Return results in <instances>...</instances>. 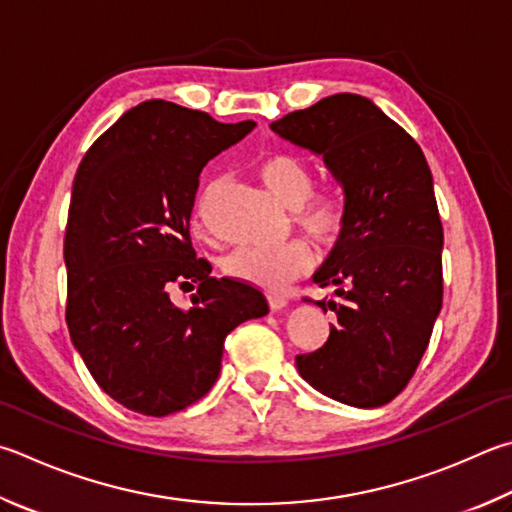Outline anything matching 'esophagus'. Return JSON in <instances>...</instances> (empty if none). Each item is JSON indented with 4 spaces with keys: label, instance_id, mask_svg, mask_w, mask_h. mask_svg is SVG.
<instances>
[{
    "label": "esophagus",
    "instance_id": "34e87169",
    "mask_svg": "<svg viewBox=\"0 0 512 512\" xmlns=\"http://www.w3.org/2000/svg\"><path fill=\"white\" fill-rule=\"evenodd\" d=\"M266 300H268V306H271V311H282L284 306L288 304L286 297L280 295V293H268Z\"/></svg>",
    "mask_w": 512,
    "mask_h": 512
}]
</instances>
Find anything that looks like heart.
Masks as SVG:
<instances>
[{"mask_svg": "<svg viewBox=\"0 0 512 512\" xmlns=\"http://www.w3.org/2000/svg\"><path fill=\"white\" fill-rule=\"evenodd\" d=\"M262 183L271 190L282 206L293 210L297 228L306 232L315 244H333L345 226V208L331 194H313V172L300 156L271 154L257 165ZM199 206V219L203 217ZM313 255L304 241H288L273 248H239L228 257L226 273L235 280L253 284L268 291H280L297 275L306 273Z\"/></svg>", "mask_w": 512, "mask_h": 512, "instance_id": "heart-1", "label": "heart"}]
</instances>
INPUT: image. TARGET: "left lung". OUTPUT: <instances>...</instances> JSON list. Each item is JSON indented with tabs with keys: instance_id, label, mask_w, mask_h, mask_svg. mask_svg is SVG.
I'll list each match as a JSON object with an SVG mask.
<instances>
[{
	"instance_id": "8db88e82",
	"label": "left lung",
	"mask_w": 512,
	"mask_h": 512,
	"mask_svg": "<svg viewBox=\"0 0 512 512\" xmlns=\"http://www.w3.org/2000/svg\"><path fill=\"white\" fill-rule=\"evenodd\" d=\"M322 156L345 194V226L313 282L336 313L329 340L295 358L320 394L380 407L410 383L443 302V226L421 147L369 98L336 94L271 123Z\"/></svg>"
}]
</instances>
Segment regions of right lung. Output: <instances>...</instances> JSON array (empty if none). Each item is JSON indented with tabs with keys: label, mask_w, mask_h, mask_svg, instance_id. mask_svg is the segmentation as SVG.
<instances>
[{
	"label": "right lung",
	"mask_w": 512,
	"mask_h": 512,
	"mask_svg": "<svg viewBox=\"0 0 512 512\" xmlns=\"http://www.w3.org/2000/svg\"><path fill=\"white\" fill-rule=\"evenodd\" d=\"M255 129L197 109L145 100L125 111L82 159L64 235L73 347L116 403L145 416L181 412L210 392L224 340L264 318L266 297L212 277L190 244L201 170ZM174 283H199L188 312Z\"/></svg>",
	"instance_id": "right-lung-1"
}]
</instances>
